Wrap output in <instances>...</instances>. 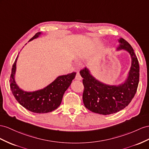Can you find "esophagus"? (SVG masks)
Masks as SVG:
<instances>
[{
    "label": "esophagus",
    "mask_w": 149,
    "mask_h": 149,
    "mask_svg": "<svg viewBox=\"0 0 149 149\" xmlns=\"http://www.w3.org/2000/svg\"><path fill=\"white\" fill-rule=\"evenodd\" d=\"M82 77L81 76V75H80L79 73H77V74H76V76H75V79L77 80V81H81L82 80Z\"/></svg>",
    "instance_id": "obj_1"
}]
</instances>
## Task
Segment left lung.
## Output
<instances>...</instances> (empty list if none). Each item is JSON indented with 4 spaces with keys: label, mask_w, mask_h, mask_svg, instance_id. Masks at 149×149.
Returning a JSON list of instances; mask_svg holds the SVG:
<instances>
[{
    "label": "left lung",
    "mask_w": 149,
    "mask_h": 149,
    "mask_svg": "<svg viewBox=\"0 0 149 149\" xmlns=\"http://www.w3.org/2000/svg\"><path fill=\"white\" fill-rule=\"evenodd\" d=\"M117 51L123 50L130 55L132 63L127 79L118 85H109L95 78L89 68L81 70L84 86L83 102L91 111L103 115L121 111L130 104L136 92L139 82V65L132 46L123 38L118 39Z\"/></svg>",
    "instance_id": "left-lung-1"
}]
</instances>
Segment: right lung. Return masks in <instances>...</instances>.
Listing matches in <instances>:
<instances>
[{
	"label": "right lung",
	"mask_w": 149,
	"mask_h": 149,
	"mask_svg": "<svg viewBox=\"0 0 149 149\" xmlns=\"http://www.w3.org/2000/svg\"><path fill=\"white\" fill-rule=\"evenodd\" d=\"M41 35V32L37 33L28 42ZM17 58L18 55L13 65L10 79V89L17 102L26 109L35 113H47L56 109L62 102L65 92L75 77V72L60 75L43 89L28 92L21 89L15 80Z\"/></svg>",
	"instance_id": "1"
}]
</instances>
